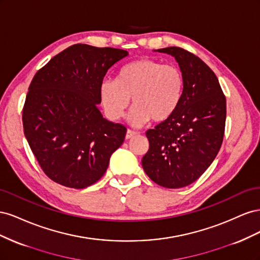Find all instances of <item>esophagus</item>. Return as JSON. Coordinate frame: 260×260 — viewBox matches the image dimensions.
<instances>
[{
	"instance_id": "obj_1",
	"label": "esophagus",
	"mask_w": 260,
	"mask_h": 260,
	"mask_svg": "<svg viewBox=\"0 0 260 260\" xmlns=\"http://www.w3.org/2000/svg\"><path fill=\"white\" fill-rule=\"evenodd\" d=\"M137 135H138V132H135V131H132V130L128 129V130H127V133H125V139L129 140V139H131V138H133V137H136Z\"/></svg>"
}]
</instances>
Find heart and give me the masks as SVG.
Instances as JSON below:
<instances>
[{
  "label": "heart",
  "mask_w": 260,
  "mask_h": 260,
  "mask_svg": "<svg viewBox=\"0 0 260 260\" xmlns=\"http://www.w3.org/2000/svg\"><path fill=\"white\" fill-rule=\"evenodd\" d=\"M184 91V77L175 65L141 58L124 65L116 80L100 85V100L106 116L118 120L124 115L132 99L128 121L140 127L152 118L155 122L167 120L175 114Z\"/></svg>",
  "instance_id": "b5f03b06"
}]
</instances>
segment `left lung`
Here are the masks:
<instances>
[{
  "mask_svg": "<svg viewBox=\"0 0 260 260\" xmlns=\"http://www.w3.org/2000/svg\"><path fill=\"white\" fill-rule=\"evenodd\" d=\"M154 52L175 57L184 91L175 114L147 130L142 166L155 183L179 188L198 180L216 158L224 135L225 96L214 72L194 54L176 46Z\"/></svg>",
  "mask_w": 260,
  "mask_h": 260,
  "instance_id": "obj_1",
  "label": "left lung"
}]
</instances>
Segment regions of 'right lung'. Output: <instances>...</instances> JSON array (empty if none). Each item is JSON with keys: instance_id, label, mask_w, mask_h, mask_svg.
I'll return each mask as SVG.
<instances>
[{"instance_id": "obj_1", "label": "right lung", "mask_w": 260, "mask_h": 260, "mask_svg": "<svg viewBox=\"0 0 260 260\" xmlns=\"http://www.w3.org/2000/svg\"><path fill=\"white\" fill-rule=\"evenodd\" d=\"M129 53L74 44L35 75L22 109L31 151L54 182L84 188L104 176L127 129L101 114L100 85Z\"/></svg>"}]
</instances>
